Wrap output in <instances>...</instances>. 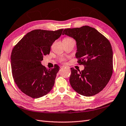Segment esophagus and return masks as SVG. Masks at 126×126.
Segmentation results:
<instances>
[{
  "instance_id": "obj_1",
  "label": "esophagus",
  "mask_w": 126,
  "mask_h": 126,
  "mask_svg": "<svg viewBox=\"0 0 126 126\" xmlns=\"http://www.w3.org/2000/svg\"><path fill=\"white\" fill-rule=\"evenodd\" d=\"M62 67H63V68H65H65H68V69H69V67H68L67 66H65V65L63 66Z\"/></svg>"
}]
</instances>
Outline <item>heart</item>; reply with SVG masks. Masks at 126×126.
I'll use <instances>...</instances> for the list:
<instances>
[{"instance_id":"obj_1","label":"heart","mask_w":126,"mask_h":126,"mask_svg":"<svg viewBox=\"0 0 126 126\" xmlns=\"http://www.w3.org/2000/svg\"><path fill=\"white\" fill-rule=\"evenodd\" d=\"M69 39H71L69 38H65L63 40H69Z\"/></svg>"}]
</instances>
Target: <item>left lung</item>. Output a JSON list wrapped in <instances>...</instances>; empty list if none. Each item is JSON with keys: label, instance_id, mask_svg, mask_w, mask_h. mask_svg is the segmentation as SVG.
Instances as JSON below:
<instances>
[{"label": "left lung", "instance_id": "8db88e82", "mask_svg": "<svg viewBox=\"0 0 126 126\" xmlns=\"http://www.w3.org/2000/svg\"><path fill=\"white\" fill-rule=\"evenodd\" d=\"M76 41L78 63L83 70L71 68L69 82L74 90L82 95L93 96L107 85L113 73V50L110 42L94 28L83 26L65 29L63 35Z\"/></svg>", "mask_w": 126, "mask_h": 126}]
</instances>
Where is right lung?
Here are the masks:
<instances>
[{"label": "right lung", "instance_id": "right-lung-1", "mask_svg": "<svg viewBox=\"0 0 126 126\" xmlns=\"http://www.w3.org/2000/svg\"><path fill=\"white\" fill-rule=\"evenodd\" d=\"M63 31L33 30L14 47L11 56L12 76L18 88L27 95L37 99L52 90L60 67L55 65L54 68L48 69L41 61L49 53L53 43Z\"/></svg>", "mask_w": 126, "mask_h": 126}]
</instances>
